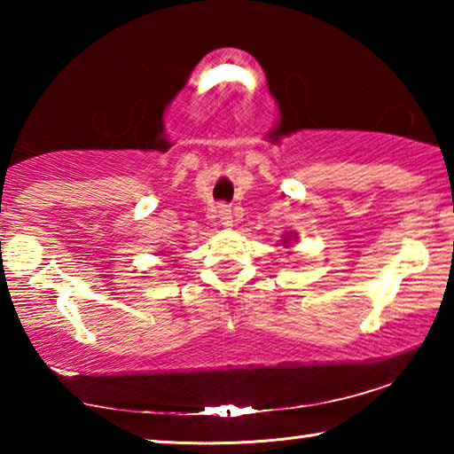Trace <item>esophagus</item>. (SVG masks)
<instances>
[{
    "mask_svg": "<svg viewBox=\"0 0 454 454\" xmlns=\"http://www.w3.org/2000/svg\"><path fill=\"white\" fill-rule=\"evenodd\" d=\"M218 218L224 226H232V208L226 204H220L218 206Z\"/></svg>",
    "mask_w": 454,
    "mask_h": 454,
    "instance_id": "obj_1",
    "label": "esophagus"
}]
</instances>
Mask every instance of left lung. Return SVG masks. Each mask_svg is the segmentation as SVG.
Returning a JSON list of instances; mask_svg holds the SVG:
<instances>
[{"mask_svg": "<svg viewBox=\"0 0 454 454\" xmlns=\"http://www.w3.org/2000/svg\"><path fill=\"white\" fill-rule=\"evenodd\" d=\"M284 244H286V240H284Z\"/></svg>", "mask_w": 454, "mask_h": 454, "instance_id": "1", "label": "left lung"}]
</instances>
